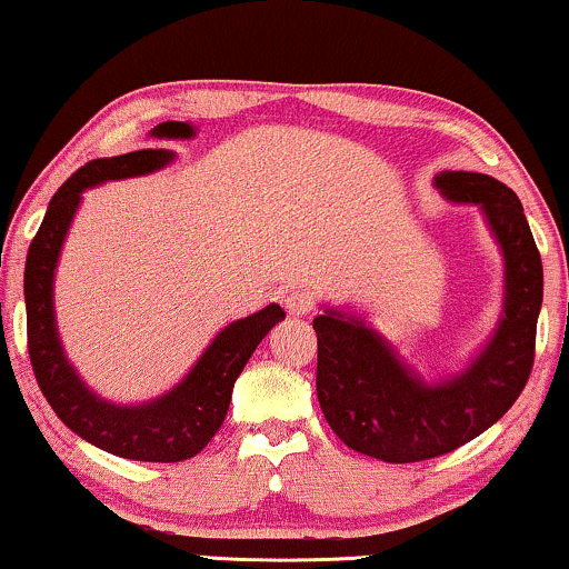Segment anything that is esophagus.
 Returning <instances> with one entry per match:
<instances>
[{
  "label": "esophagus",
  "mask_w": 569,
  "mask_h": 569,
  "mask_svg": "<svg viewBox=\"0 0 569 569\" xmlns=\"http://www.w3.org/2000/svg\"><path fill=\"white\" fill-rule=\"evenodd\" d=\"M284 306H287V311L296 313V317H306V313H311L313 308H317V300H313L311 292H306V290H292L290 296H287Z\"/></svg>",
  "instance_id": "esophagus-1"
}]
</instances>
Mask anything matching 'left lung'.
Segmentation results:
<instances>
[{
    "label": "left lung",
    "mask_w": 569,
    "mask_h": 569,
    "mask_svg": "<svg viewBox=\"0 0 569 569\" xmlns=\"http://www.w3.org/2000/svg\"><path fill=\"white\" fill-rule=\"evenodd\" d=\"M435 187L448 200L482 208L507 261L503 319L480 359L461 377L425 385L363 321L338 311L313 319L317 396L327 425L348 448L390 465L451 453L486 432L520 398L536 359L543 266L520 198L469 171L440 173Z\"/></svg>",
    "instance_id": "8db88e82"
}]
</instances>
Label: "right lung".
<instances>
[{
    "label": "right lung",
    "instance_id": "right-lung-1",
    "mask_svg": "<svg viewBox=\"0 0 569 569\" xmlns=\"http://www.w3.org/2000/svg\"><path fill=\"white\" fill-rule=\"evenodd\" d=\"M173 158L166 150H137L118 158H97L81 166L49 200L47 216L26 258V332L28 359L44 398L76 435L102 451L134 461H184L210 443L229 411L231 390L244 363L284 319L271 303L234 321L210 342L202 359L168 396L144 406H113L89 392L62 356L52 311V279L66 231L87 187L108 179L142 177Z\"/></svg>",
    "mask_w": 569,
    "mask_h": 569
}]
</instances>
